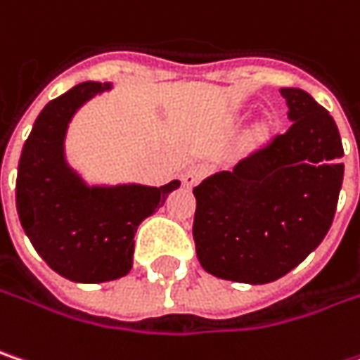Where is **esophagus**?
Wrapping results in <instances>:
<instances>
[{"instance_id": "obj_1", "label": "esophagus", "mask_w": 360, "mask_h": 360, "mask_svg": "<svg viewBox=\"0 0 360 360\" xmlns=\"http://www.w3.org/2000/svg\"><path fill=\"white\" fill-rule=\"evenodd\" d=\"M207 167L205 165H193V167H189L185 173H183V177H181V181H183V185L185 187H193V185H198L205 175H207Z\"/></svg>"}]
</instances>
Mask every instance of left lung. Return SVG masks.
<instances>
[{
    "mask_svg": "<svg viewBox=\"0 0 360 360\" xmlns=\"http://www.w3.org/2000/svg\"><path fill=\"white\" fill-rule=\"evenodd\" d=\"M281 96L285 134L193 189L195 250L214 277L271 283L316 250L334 220L345 177L336 122L304 89Z\"/></svg>",
    "mask_w": 360,
    "mask_h": 360,
    "instance_id": "obj_1",
    "label": "left lung"
}]
</instances>
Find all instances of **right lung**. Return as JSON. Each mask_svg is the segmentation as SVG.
Returning a JSON list of instances; mask_svg holds the SVG:
<instances>
[{
  "instance_id": "right-lung-1",
  "label": "right lung",
  "mask_w": 360,
  "mask_h": 360,
  "mask_svg": "<svg viewBox=\"0 0 360 360\" xmlns=\"http://www.w3.org/2000/svg\"><path fill=\"white\" fill-rule=\"evenodd\" d=\"M110 89L112 83L87 81L46 103L18 165L20 224L46 264L75 283L128 275L136 228L181 185H89L67 162L65 138L77 110Z\"/></svg>"
}]
</instances>
